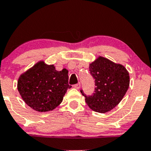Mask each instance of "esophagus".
Here are the masks:
<instances>
[{
	"mask_svg": "<svg viewBox=\"0 0 151 151\" xmlns=\"http://www.w3.org/2000/svg\"><path fill=\"white\" fill-rule=\"evenodd\" d=\"M80 86H81L80 83H78V84H74V87L75 88V89H79V88H80Z\"/></svg>",
	"mask_w": 151,
	"mask_h": 151,
	"instance_id": "1",
	"label": "esophagus"
}]
</instances>
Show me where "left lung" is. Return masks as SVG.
I'll use <instances>...</instances> for the list:
<instances>
[{
	"label": "left lung",
	"mask_w": 151,
	"mask_h": 151,
	"mask_svg": "<svg viewBox=\"0 0 151 151\" xmlns=\"http://www.w3.org/2000/svg\"><path fill=\"white\" fill-rule=\"evenodd\" d=\"M89 72L94 79V93L81 94L90 109L99 113H106L115 108L124 98L129 87V72L122 65L99 57L89 65Z\"/></svg>",
	"instance_id": "left-lung-1"
}]
</instances>
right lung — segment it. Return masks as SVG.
<instances>
[{
    "label": "right lung",
    "instance_id": "1",
    "mask_svg": "<svg viewBox=\"0 0 151 151\" xmlns=\"http://www.w3.org/2000/svg\"><path fill=\"white\" fill-rule=\"evenodd\" d=\"M68 71H57L54 65L43 61L20 75L18 89L23 101L34 110L46 112L53 110L61 104L68 84Z\"/></svg>",
    "mask_w": 151,
    "mask_h": 151
}]
</instances>
